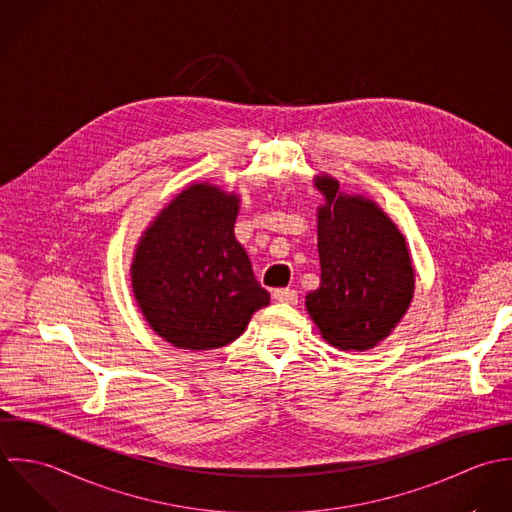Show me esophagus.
<instances>
[{"label": "esophagus", "mask_w": 512, "mask_h": 512, "mask_svg": "<svg viewBox=\"0 0 512 512\" xmlns=\"http://www.w3.org/2000/svg\"><path fill=\"white\" fill-rule=\"evenodd\" d=\"M273 299L279 301V303H287V305H295L297 299H299V293L293 291V289H277L273 293Z\"/></svg>", "instance_id": "34e87169"}]
</instances>
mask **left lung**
Here are the masks:
<instances>
[{"mask_svg":"<svg viewBox=\"0 0 512 512\" xmlns=\"http://www.w3.org/2000/svg\"><path fill=\"white\" fill-rule=\"evenodd\" d=\"M318 207L320 287L307 295L308 314L322 338L340 350H370L404 318L415 289L406 237L364 196L340 192L322 174Z\"/></svg>","mask_w":512,"mask_h":512,"instance_id":"left-lung-1","label":"left lung"}]
</instances>
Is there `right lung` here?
<instances>
[{"label":"right lung","mask_w":512,"mask_h":512,"mask_svg":"<svg viewBox=\"0 0 512 512\" xmlns=\"http://www.w3.org/2000/svg\"><path fill=\"white\" fill-rule=\"evenodd\" d=\"M239 196L192 184L142 233L132 293L152 330L176 348H221L243 334L271 297L235 239Z\"/></svg>","instance_id":"right-lung-1"}]
</instances>
